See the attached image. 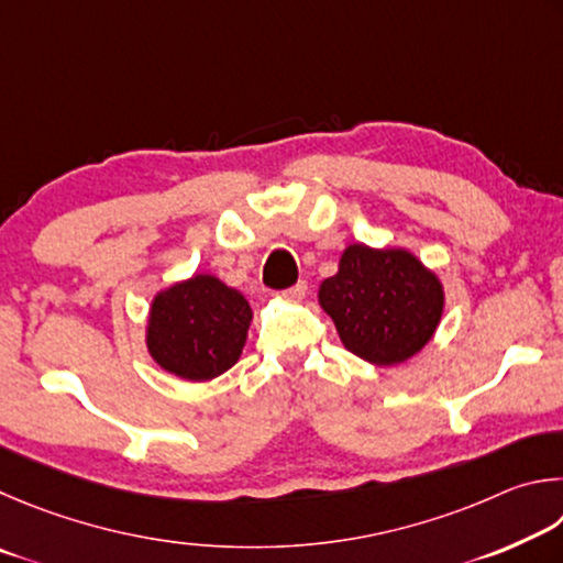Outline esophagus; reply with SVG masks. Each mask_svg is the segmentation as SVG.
<instances>
[{"label":"esophagus","mask_w":563,"mask_h":563,"mask_svg":"<svg viewBox=\"0 0 563 563\" xmlns=\"http://www.w3.org/2000/svg\"><path fill=\"white\" fill-rule=\"evenodd\" d=\"M303 294H307V284H303V282H299V284H294V287H291V289H287V291H284V294H282V297H284V299H287V301H301V299H303Z\"/></svg>","instance_id":"1"}]
</instances>
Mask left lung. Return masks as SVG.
Masks as SVG:
<instances>
[{"label":"left lung","mask_w":563,"mask_h":563,"mask_svg":"<svg viewBox=\"0 0 563 563\" xmlns=\"http://www.w3.org/2000/svg\"><path fill=\"white\" fill-rule=\"evenodd\" d=\"M319 307L353 356L398 366L428 346L445 311L440 276L406 246L353 242L339 272L321 282Z\"/></svg>","instance_id":"8db88e82"}]
</instances>
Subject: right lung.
Listing matches in <instances>:
<instances>
[{"instance_id": "right-lung-1", "label": "right lung", "mask_w": 563, "mask_h": 563, "mask_svg": "<svg viewBox=\"0 0 563 563\" xmlns=\"http://www.w3.org/2000/svg\"><path fill=\"white\" fill-rule=\"evenodd\" d=\"M250 323L252 309L242 291L214 274H192L153 297L145 346L165 373L205 383L240 361Z\"/></svg>"}]
</instances>
